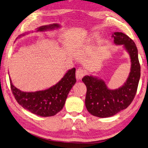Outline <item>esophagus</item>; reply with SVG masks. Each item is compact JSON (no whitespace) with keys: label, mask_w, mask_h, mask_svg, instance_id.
Segmentation results:
<instances>
[{"label":"esophagus","mask_w":148,"mask_h":148,"mask_svg":"<svg viewBox=\"0 0 148 148\" xmlns=\"http://www.w3.org/2000/svg\"><path fill=\"white\" fill-rule=\"evenodd\" d=\"M85 71L82 69L81 68H79L76 71V73H75V77L77 79H81L82 77H83L84 75H85Z\"/></svg>","instance_id":"34e87169"}]
</instances>
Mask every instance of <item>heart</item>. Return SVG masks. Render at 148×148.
<instances>
[{
    "instance_id": "heart-1",
    "label": "heart",
    "mask_w": 148,
    "mask_h": 148,
    "mask_svg": "<svg viewBox=\"0 0 148 148\" xmlns=\"http://www.w3.org/2000/svg\"><path fill=\"white\" fill-rule=\"evenodd\" d=\"M96 36H97V35H92L90 38V39H92V38H94V37H95Z\"/></svg>"
}]
</instances>
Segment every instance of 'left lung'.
Segmentation results:
<instances>
[{
  "instance_id": "8db88e82",
  "label": "left lung",
  "mask_w": 148,
  "mask_h": 148,
  "mask_svg": "<svg viewBox=\"0 0 148 148\" xmlns=\"http://www.w3.org/2000/svg\"><path fill=\"white\" fill-rule=\"evenodd\" d=\"M112 37L115 44L123 45L131 59L130 73L124 84L112 90L97 77L86 75L82 79L87 88L86 107L91 115L101 118L112 116L128 107L135 97L140 76L138 51L134 41L121 32L113 33Z\"/></svg>"
}]
</instances>
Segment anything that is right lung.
I'll return each mask as SVG.
<instances>
[{"label": "right lung", "mask_w": 148, "mask_h": 148, "mask_svg": "<svg viewBox=\"0 0 148 148\" xmlns=\"http://www.w3.org/2000/svg\"><path fill=\"white\" fill-rule=\"evenodd\" d=\"M58 26L57 24L43 26L38 31L42 32ZM75 73V69L73 68L56 85L36 92L21 91L12 84L10 79L11 91L17 102L25 109L41 116H53L63 108L69 92L76 82Z\"/></svg>", "instance_id": "right-lung-1"}]
</instances>
